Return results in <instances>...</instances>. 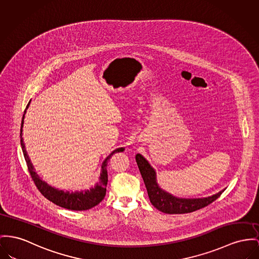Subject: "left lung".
Returning a JSON list of instances; mask_svg holds the SVG:
<instances>
[{"instance_id":"1","label":"left lung","mask_w":259,"mask_h":259,"mask_svg":"<svg viewBox=\"0 0 259 259\" xmlns=\"http://www.w3.org/2000/svg\"><path fill=\"white\" fill-rule=\"evenodd\" d=\"M138 169L142 176L150 202L156 209L167 214H185L199 210L216 200L224 190L205 198H178L161 190L156 183L155 171L140 154L136 156Z\"/></svg>"}]
</instances>
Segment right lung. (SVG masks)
<instances>
[{
  "label": "right lung",
  "mask_w": 259,
  "mask_h": 259,
  "mask_svg": "<svg viewBox=\"0 0 259 259\" xmlns=\"http://www.w3.org/2000/svg\"><path fill=\"white\" fill-rule=\"evenodd\" d=\"M30 103V101H29ZM29 103L27 104L26 109L28 108ZM26 109L24 110V114L22 117V121H21V127H20V144H21V148H22V152L23 156L28 168V172L31 176L32 181L34 182L35 186L37 188V190L41 192V194L46 197L48 200H50L54 204L59 205V206L69 209V210H74V211H81V210H87L90 209L92 207L98 205L105 197L106 194V187H107V183H108V174H107V162L108 160L111 158V156L114 153L117 152H121L124 150V148H118L116 150H114L110 155L108 156L102 164V171L100 174V180L99 183L96 185L95 188L91 189L90 190H85V191H80V192H71L69 193V191L65 192L63 190H58L54 188H51L50 186H48L46 183L42 182L39 177L36 175L34 172V169L32 167V164L27 156L25 147H24V143H23V139H22V127H23V121H24V115L26 112Z\"/></svg>",
  "instance_id": "right-lung-1"
}]
</instances>
